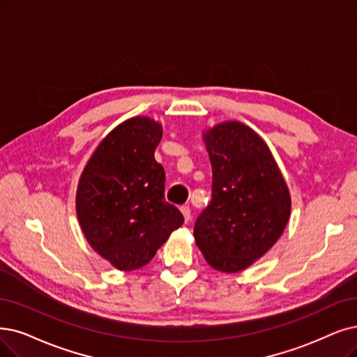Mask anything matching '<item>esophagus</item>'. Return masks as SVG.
<instances>
[{
	"label": "esophagus",
	"instance_id": "34e87169",
	"mask_svg": "<svg viewBox=\"0 0 357 357\" xmlns=\"http://www.w3.org/2000/svg\"><path fill=\"white\" fill-rule=\"evenodd\" d=\"M180 211H181V213H183L184 221L189 222V221H190V208H189V206H181Z\"/></svg>",
	"mask_w": 357,
	"mask_h": 357
}]
</instances>
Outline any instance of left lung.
<instances>
[{
  "label": "left lung",
  "mask_w": 357,
  "mask_h": 357,
  "mask_svg": "<svg viewBox=\"0 0 357 357\" xmlns=\"http://www.w3.org/2000/svg\"><path fill=\"white\" fill-rule=\"evenodd\" d=\"M202 137L212 165V197L193 236L213 269L240 273L281 237L290 220V192L265 140L245 123H218Z\"/></svg>",
  "instance_id": "obj_1"
}]
</instances>
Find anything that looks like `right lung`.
Listing matches in <instances>:
<instances>
[{
	"label": "right lung",
	"instance_id": "add662e5",
	"mask_svg": "<svg viewBox=\"0 0 357 357\" xmlns=\"http://www.w3.org/2000/svg\"><path fill=\"white\" fill-rule=\"evenodd\" d=\"M161 137L153 119L126 120L99 142L79 178L82 231L99 256L126 273L149 264L184 222L164 199L165 171L153 156Z\"/></svg>",
	"mask_w": 357,
	"mask_h": 357
}]
</instances>
